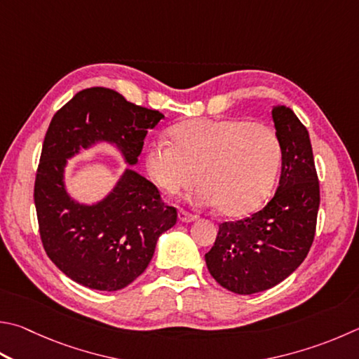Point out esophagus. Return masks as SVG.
Returning <instances> with one entry per match:
<instances>
[{
  "label": "esophagus",
  "mask_w": 359,
  "mask_h": 359,
  "mask_svg": "<svg viewBox=\"0 0 359 359\" xmlns=\"http://www.w3.org/2000/svg\"><path fill=\"white\" fill-rule=\"evenodd\" d=\"M179 219L182 221V223H193V221L198 219V217H196V215H193L190 212L184 210V208H180V210H179Z\"/></svg>",
  "instance_id": "1"
}]
</instances>
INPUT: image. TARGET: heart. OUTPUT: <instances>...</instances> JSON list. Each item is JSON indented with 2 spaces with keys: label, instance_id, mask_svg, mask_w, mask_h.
Wrapping results in <instances>:
<instances>
[{
  "label": "heart",
  "instance_id": "b5f03b06",
  "mask_svg": "<svg viewBox=\"0 0 359 359\" xmlns=\"http://www.w3.org/2000/svg\"><path fill=\"white\" fill-rule=\"evenodd\" d=\"M172 142L155 140L146 149V169L168 193L194 188L193 201L219 205L227 217H242L264 204L283 160L276 130L242 119H193L171 128Z\"/></svg>",
  "mask_w": 359,
  "mask_h": 359
}]
</instances>
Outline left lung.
<instances>
[{"label": "left lung", "instance_id": "1", "mask_svg": "<svg viewBox=\"0 0 359 359\" xmlns=\"http://www.w3.org/2000/svg\"><path fill=\"white\" fill-rule=\"evenodd\" d=\"M271 117L283 147L275 196L251 217L221 223L205 254L215 281L238 295L284 281L302 265L316 236L320 187L309 133L287 107H273Z\"/></svg>", "mask_w": 359, "mask_h": 359}]
</instances>
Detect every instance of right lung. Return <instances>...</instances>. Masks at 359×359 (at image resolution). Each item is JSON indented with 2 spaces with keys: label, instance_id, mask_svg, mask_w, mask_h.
<instances>
[{
  "label": "right lung",
  "instance_id": "right-lung-1",
  "mask_svg": "<svg viewBox=\"0 0 359 359\" xmlns=\"http://www.w3.org/2000/svg\"><path fill=\"white\" fill-rule=\"evenodd\" d=\"M163 117L113 89L89 88L51 119L34 204L43 250L72 281L107 292L127 287L147 269L158 237L177 221L175 207L165 204L158 188L133 169H126L113 191L93 205L78 204L64 185L67 158L100 141L111 142L128 165H136L147 132Z\"/></svg>",
  "mask_w": 359,
  "mask_h": 359
}]
</instances>
